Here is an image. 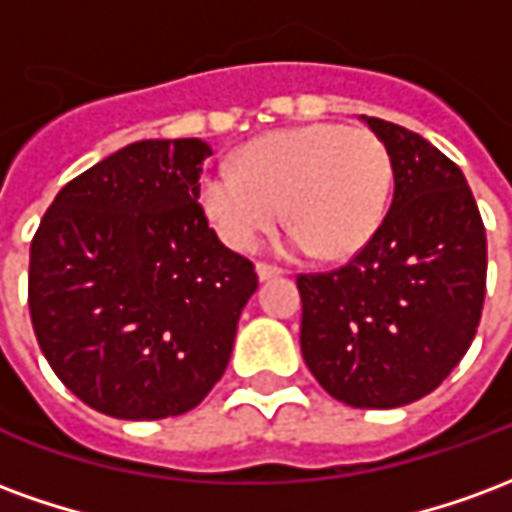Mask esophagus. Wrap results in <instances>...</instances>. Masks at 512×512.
I'll use <instances>...</instances> for the list:
<instances>
[{
  "mask_svg": "<svg viewBox=\"0 0 512 512\" xmlns=\"http://www.w3.org/2000/svg\"><path fill=\"white\" fill-rule=\"evenodd\" d=\"M279 274H282V268L271 266V263H257V277H260V282L279 277Z\"/></svg>",
  "mask_w": 512,
  "mask_h": 512,
  "instance_id": "1",
  "label": "esophagus"
}]
</instances>
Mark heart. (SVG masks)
Segmentation results:
<instances>
[{
    "mask_svg": "<svg viewBox=\"0 0 512 512\" xmlns=\"http://www.w3.org/2000/svg\"><path fill=\"white\" fill-rule=\"evenodd\" d=\"M392 180V153L376 131L312 123L252 139L238 169L219 167L202 178L200 202L235 252H249L282 208L296 249L345 260L378 233Z\"/></svg>",
    "mask_w": 512,
    "mask_h": 512,
    "instance_id": "1",
    "label": "heart"
}]
</instances>
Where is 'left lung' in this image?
Listing matches in <instances>:
<instances>
[{
	"label": "left lung",
	"instance_id": "8db88e82",
	"mask_svg": "<svg viewBox=\"0 0 512 512\" xmlns=\"http://www.w3.org/2000/svg\"><path fill=\"white\" fill-rule=\"evenodd\" d=\"M392 153L389 213L345 266L299 274L301 354L354 408H397L433 392L469 351L485 299V227L461 167L381 117Z\"/></svg>",
	"mask_w": 512,
	"mask_h": 512
}]
</instances>
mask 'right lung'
<instances>
[{"label": "right lung", "mask_w": 512, "mask_h": 512, "mask_svg": "<svg viewBox=\"0 0 512 512\" xmlns=\"http://www.w3.org/2000/svg\"><path fill=\"white\" fill-rule=\"evenodd\" d=\"M202 139H142L65 183L29 249V315L51 370L117 419L200 406L233 354L255 266L202 211Z\"/></svg>", "instance_id": "obj_1"}]
</instances>
